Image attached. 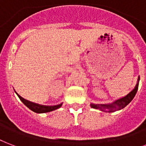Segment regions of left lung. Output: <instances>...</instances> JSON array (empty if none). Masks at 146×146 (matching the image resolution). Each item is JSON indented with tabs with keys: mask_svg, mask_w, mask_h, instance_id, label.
<instances>
[{
	"mask_svg": "<svg viewBox=\"0 0 146 146\" xmlns=\"http://www.w3.org/2000/svg\"><path fill=\"white\" fill-rule=\"evenodd\" d=\"M139 76H138L137 83L135 84L134 89L131 90L127 95L124 96L121 98H119L118 100H115L113 103H107V104H98V103H90L91 108L93 109H96L100 110V111L103 112H106V113H113L115 111L122 110L125 108L126 106L134 98L136 93H137L138 87H139Z\"/></svg>",
	"mask_w": 146,
	"mask_h": 146,
	"instance_id": "obj_1",
	"label": "left lung"
}]
</instances>
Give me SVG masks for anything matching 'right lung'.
Wrapping results in <instances>:
<instances>
[{"label":"right lung","mask_w":146,"mask_h":146,"mask_svg":"<svg viewBox=\"0 0 146 146\" xmlns=\"http://www.w3.org/2000/svg\"><path fill=\"white\" fill-rule=\"evenodd\" d=\"M14 92L16 93V91L15 90H14ZM16 94L17 95L19 99L21 100V102L24 103L27 107L29 108V109L31 110H32L33 112L36 113H49V112H51V111H53V110H57V109H59V108H60L61 106H62V105H63V103L55 106L40 105V104H37V103H33V102H31V101H28V100H25V99H24L23 97H21V96L19 95V94H17V93Z\"/></svg>","instance_id":"add662e5"}]
</instances>
